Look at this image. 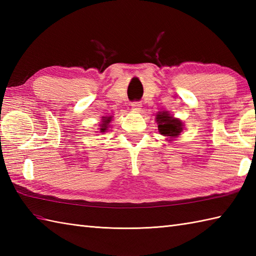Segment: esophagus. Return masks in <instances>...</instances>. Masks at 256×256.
<instances>
[{
	"label": "esophagus",
	"instance_id": "esophagus-1",
	"mask_svg": "<svg viewBox=\"0 0 256 256\" xmlns=\"http://www.w3.org/2000/svg\"><path fill=\"white\" fill-rule=\"evenodd\" d=\"M131 106H132V110L134 111H140V108H142V103H140V101H134L131 103Z\"/></svg>",
	"mask_w": 256,
	"mask_h": 256
}]
</instances>
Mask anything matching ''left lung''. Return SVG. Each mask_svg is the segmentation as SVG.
Masks as SVG:
<instances>
[{
  "label": "left lung",
  "mask_w": 256,
  "mask_h": 256,
  "mask_svg": "<svg viewBox=\"0 0 256 256\" xmlns=\"http://www.w3.org/2000/svg\"><path fill=\"white\" fill-rule=\"evenodd\" d=\"M158 123V131L164 136L176 138L182 132V122L180 120L172 118L168 112H160L156 116Z\"/></svg>",
  "instance_id": "8db88e82"
}]
</instances>
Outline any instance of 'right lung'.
<instances>
[{
	"instance_id": "obj_1",
	"label": "right lung",
	"mask_w": 256,
	"mask_h": 256,
	"mask_svg": "<svg viewBox=\"0 0 256 256\" xmlns=\"http://www.w3.org/2000/svg\"><path fill=\"white\" fill-rule=\"evenodd\" d=\"M110 122H111V118H103L102 123L100 124V126H101L100 131L101 132H106V130H108V126H110V125H108V123H110Z\"/></svg>"
}]
</instances>
